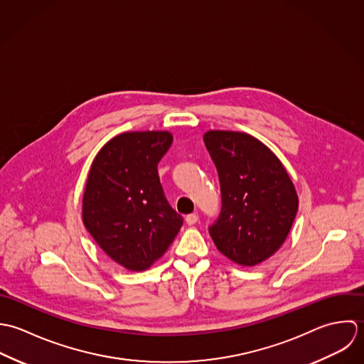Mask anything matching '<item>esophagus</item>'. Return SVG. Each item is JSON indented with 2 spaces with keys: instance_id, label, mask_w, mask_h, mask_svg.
<instances>
[{
  "instance_id": "1",
  "label": "esophagus",
  "mask_w": 364,
  "mask_h": 364,
  "mask_svg": "<svg viewBox=\"0 0 364 364\" xmlns=\"http://www.w3.org/2000/svg\"><path fill=\"white\" fill-rule=\"evenodd\" d=\"M197 220H198V215H197V214H190V215L186 217V222H187L188 225H196Z\"/></svg>"
}]
</instances>
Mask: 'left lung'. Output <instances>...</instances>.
<instances>
[{
  "label": "left lung",
  "instance_id": "left-lung-1",
  "mask_svg": "<svg viewBox=\"0 0 364 364\" xmlns=\"http://www.w3.org/2000/svg\"><path fill=\"white\" fill-rule=\"evenodd\" d=\"M205 146L218 170L222 210L210 235L219 252L247 267L272 257L286 242L298 210L290 174L257 138L211 129Z\"/></svg>",
  "mask_w": 364,
  "mask_h": 364
}]
</instances>
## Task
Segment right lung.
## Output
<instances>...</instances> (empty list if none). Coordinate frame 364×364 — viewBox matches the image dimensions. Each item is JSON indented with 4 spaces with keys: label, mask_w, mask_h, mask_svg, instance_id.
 <instances>
[{
    "label": "right lung",
    "mask_w": 364,
    "mask_h": 364,
    "mask_svg": "<svg viewBox=\"0 0 364 364\" xmlns=\"http://www.w3.org/2000/svg\"><path fill=\"white\" fill-rule=\"evenodd\" d=\"M171 144L168 131L124 132L102 146L90 166L82 223L97 245L129 272L150 269L183 225L157 174V163Z\"/></svg>",
    "instance_id": "1"
}]
</instances>
